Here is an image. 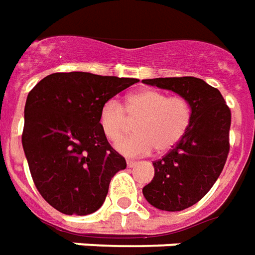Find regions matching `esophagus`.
<instances>
[{
	"label": "esophagus",
	"mask_w": 255,
	"mask_h": 255,
	"mask_svg": "<svg viewBox=\"0 0 255 255\" xmlns=\"http://www.w3.org/2000/svg\"><path fill=\"white\" fill-rule=\"evenodd\" d=\"M127 165L128 167H135V165H136V161H133V160H127Z\"/></svg>",
	"instance_id": "1"
}]
</instances>
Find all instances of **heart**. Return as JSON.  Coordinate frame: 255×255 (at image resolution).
Returning <instances> with one entry per match:
<instances>
[{"mask_svg": "<svg viewBox=\"0 0 255 255\" xmlns=\"http://www.w3.org/2000/svg\"><path fill=\"white\" fill-rule=\"evenodd\" d=\"M192 119L193 109L188 99L168 97L156 90L135 92L128 97L126 108L110 99L99 112V126L112 142L127 132L129 122H138L136 135L116 143V149L126 156H145L154 147L161 153L168 152L186 135Z\"/></svg>", "mask_w": 255, "mask_h": 255, "instance_id": "1", "label": "heart"}]
</instances>
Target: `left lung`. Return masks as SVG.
Returning <instances> with one entry per match:
<instances>
[{
  "instance_id": "left-lung-1",
  "label": "left lung",
  "mask_w": 255,
  "mask_h": 255,
  "mask_svg": "<svg viewBox=\"0 0 255 255\" xmlns=\"http://www.w3.org/2000/svg\"><path fill=\"white\" fill-rule=\"evenodd\" d=\"M145 84L188 99L193 119L182 140L153 163L154 177L142 189L153 207L181 211L202 200L220 177L229 153L231 110L221 92L202 78L165 77Z\"/></svg>"
}]
</instances>
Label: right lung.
Here are the masks:
<instances>
[{
	"instance_id": "add662e5",
	"label": "right lung",
	"mask_w": 255,
	"mask_h": 255,
	"mask_svg": "<svg viewBox=\"0 0 255 255\" xmlns=\"http://www.w3.org/2000/svg\"><path fill=\"white\" fill-rule=\"evenodd\" d=\"M136 78L53 73L28 92L22 145L35 188L66 215L95 213L127 167L99 126V112Z\"/></svg>"
}]
</instances>
